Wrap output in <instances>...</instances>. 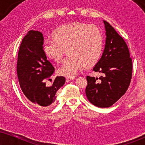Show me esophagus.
<instances>
[{
    "label": "esophagus",
    "mask_w": 145,
    "mask_h": 145,
    "mask_svg": "<svg viewBox=\"0 0 145 145\" xmlns=\"http://www.w3.org/2000/svg\"><path fill=\"white\" fill-rule=\"evenodd\" d=\"M74 77H67L66 78V82H67V83H69V82L72 81L73 79H74Z\"/></svg>",
    "instance_id": "34e87169"
}]
</instances>
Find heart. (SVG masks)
I'll list each match as a JSON object with an SVG mask.
<instances>
[{
	"label": "heart",
	"mask_w": 145,
	"mask_h": 145,
	"mask_svg": "<svg viewBox=\"0 0 145 145\" xmlns=\"http://www.w3.org/2000/svg\"><path fill=\"white\" fill-rule=\"evenodd\" d=\"M65 48L69 55L58 68L63 76L72 77L85 66L93 65L102 52L103 36L95 26L74 23L55 30L53 37L44 39L43 49L48 58L60 61Z\"/></svg>",
	"instance_id": "obj_1"
}]
</instances>
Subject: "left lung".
Returning <instances> with one entry per match:
<instances>
[{
    "mask_svg": "<svg viewBox=\"0 0 145 145\" xmlns=\"http://www.w3.org/2000/svg\"><path fill=\"white\" fill-rule=\"evenodd\" d=\"M105 49L102 56L93 69L102 73L100 77L87 76L85 93L93 105L109 108L125 94L132 78L133 62L124 39L107 21Z\"/></svg>",
    "mask_w": 145,
    "mask_h": 145,
    "instance_id": "left-lung-1",
    "label": "left lung"
}]
</instances>
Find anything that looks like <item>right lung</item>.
<instances>
[{
    "label": "right lung",
    "mask_w": 145,
    "mask_h": 145,
    "mask_svg": "<svg viewBox=\"0 0 145 145\" xmlns=\"http://www.w3.org/2000/svg\"><path fill=\"white\" fill-rule=\"evenodd\" d=\"M43 43L41 32H27L19 48L17 72L21 90L29 103L47 109L55 101L56 92L65 83V77L56 76L51 86H46V81L51 80L54 68L44 53Z\"/></svg>",
    "instance_id": "obj_1"
}]
</instances>
